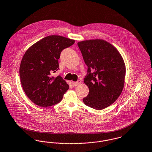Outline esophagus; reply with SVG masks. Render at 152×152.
Returning <instances> with one entry per match:
<instances>
[{"label":"esophagus","mask_w":152,"mask_h":152,"mask_svg":"<svg viewBox=\"0 0 152 152\" xmlns=\"http://www.w3.org/2000/svg\"><path fill=\"white\" fill-rule=\"evenodd\" d=\"M81 81L80 80L77 81L76 82H73V85L74 86H78L79 84H81Z\"/></svg>","instance_id":"1"}]
</instances>
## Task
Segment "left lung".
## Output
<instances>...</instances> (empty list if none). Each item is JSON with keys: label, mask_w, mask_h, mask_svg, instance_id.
Wrapping results in <instances>:
<instances>
[{"label": "left lung", "mask_w": 152, "mask_h": 152, "mask_svg": "<svg viewBox=\"0 0 152 152\" xmlns=\"http://www.w3.org/2000/svg\"><path fill=\"white\" fill-rule=\"evenodd\" d=\"M78 46L88 66L84 83L89 94L84 103L96 110L112 104L121 95L125 84L126 66L119 51L103 39L79 42Z\"/></svg>", "instance_id": "1"}]
</instances>
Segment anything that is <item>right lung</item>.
Segmentation results:
<instances>
[{
  "label": "right lung",
  "mask_w": 152,
  "mask_h": 152,
  "mask_svg": "<svg viewBox=\"0 0 152 152\" xmlns=\"http://www.w3.org/2000/svg\"><path fill=\"white\" fill-rule=\"evenodd\" d=\"M75 41L63 36L46 37L31 46L22 59L19 76L27 97L40 107L58 103L69 89L60 76H51L59 68L58 60L63 49Z\"/></svg>",
  "instance_id": "add662e5"
}]
</instances>
